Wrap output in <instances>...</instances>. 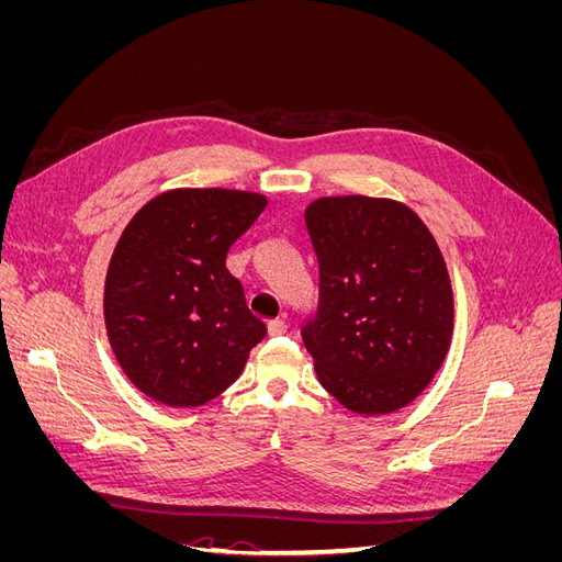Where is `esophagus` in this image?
Here are the masks:
<instances>
[{
  "label": "esophagus",
  "instance_id": "obj_1",
  "mask_svg": "<svg viewBox=\"0 0 562 562\" xmlns=\"http://www.w3.org/2000/svg\"><path fill=\"white\" fill-rule=\"evenodd\" d=\"M285 330H288V326H285V321H281V318H274V321L267 323V333H269L271 337H279V335H283Z\"/></svg>",
  "mask_w": 562,
  "mask_h": 562
}]
</instances>
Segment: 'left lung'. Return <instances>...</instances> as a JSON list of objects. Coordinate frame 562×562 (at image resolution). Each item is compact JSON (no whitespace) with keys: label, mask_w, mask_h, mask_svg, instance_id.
Masks as SVG:
<instances>
[{"label":"left lung","mask_w":562,"mask_h":562,"mask_svg":"<svg viewBox=\"0 0 562 562\" xmlns=\"http://www.w3.org/2000/svg\"><path fill=\"white\" fill-rule=\"evenodd\" d=\"M304 223L318 300L300 335L318 382L353 413H394L422 394L450 347L443 255L427 225L391 199H318Z\"/></svg>","instance_id":"obj_1"}]
</instances>
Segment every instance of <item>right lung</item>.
Segmentation results:
<instances>
[{
  "mask_svg": "<svg viewBox=\"0 0 562 562\" xmlns=\"http://www.w3.org/2000/svg\"><path fill=\"white\" fill-rule=\"evenodd\" d=\"M265 206L250 192L173 190L124 229L105 279V323L119 366L149 398L171 407L213 401L267 335L225 267Z\"/></svg>",
  "mask_w": 562,
  "mask_h": 562,
  "instance_id": "obj_1",
  "label": "right lung"
}]
</instances>
